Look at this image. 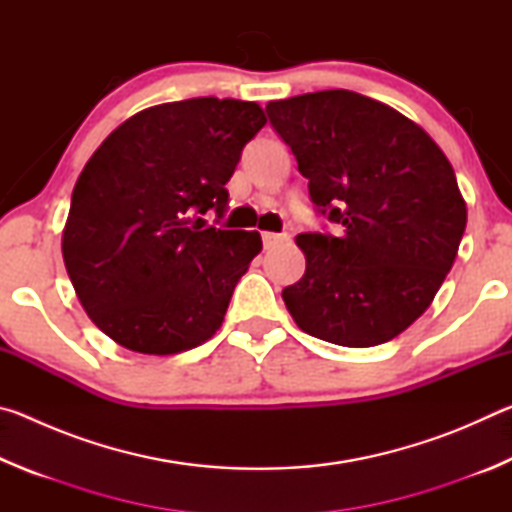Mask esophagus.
<instances>
[{
	"mask_svg": "<svg viewBox=\"0 0 512 512\" xmlns=\"http://www.w3.org/2000/svg\"><path fill=\"white\" fill-rule=\"evenodd\" d=\"M284 239H287V235H277V232H262L264 248H273V246H277V244H282Z\"/></svg>",
	"mask_w": 512,
	"mask_h": 512,
	"instance_id": "esophagus-1",
	"label": "esophagus"
}]
</instances>
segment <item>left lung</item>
I'll list each match as a JSON object with an SVG mask.
<instances>
[{
	"mask_svg": "<svg viewBox=\"0 0 512 512\" xmlns=\"http://www.w3.org/2000/svg\"><path fill=\"white\" fill-rule=\"evenodd\" d=\"M268 117L341 237L305 232V275L282 291L316 339L372 348L436 298L461 246L467 207L447 155L402 112L350 90L268 101Z\"/></svg>",
	"mask_w": 512,
	"mask_h": 512,
	"instance_id": "left-lung-1",
	"label": "left lung"
}]
</instances>
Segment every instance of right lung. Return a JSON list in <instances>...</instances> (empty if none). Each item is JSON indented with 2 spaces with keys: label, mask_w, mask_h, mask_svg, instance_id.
I'll list each match as a JSON object with an SVG mask.
<instances>
[{
  "label": "right lung",
  "mask_w": 512,
  "mask_h": 512,
  "mask_svg": "<svg viewBox=\"0 0 512 512\" xmlns=\"http://www.w3.org/2000/svg\"><path fill=\"white\" fill-rule=\"evenodd\" d=\"M255 101L187 99L140 110L85 164L63 228V259L90 320L121 348L178 354L212 339L259 232L192 225L225 210Z\"/></svg>",
  "instance_id": "right-lung-1"
}]
</instances>
